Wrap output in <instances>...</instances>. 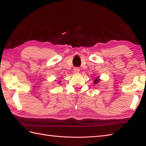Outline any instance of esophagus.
Instances as JSON below:
<instances>
[{
  "label": "esophagus",
  "instance_id": "esophagus-1",
  "mask_svg": "<svg viewBox=\"0 0 146 146\" xmlns=\"http://www.w3.org/2000/svg\"><path fill=\"white\" fill-rule=\"evenodd\" d=\"M73 72L75 73H78L80 72V68L75 67L73 70Z\"/></svg>",
  "mask_w": 146,
  "mask_h": 146
}]
</instances>
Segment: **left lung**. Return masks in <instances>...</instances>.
Wrapping results in <instances>:
<instances>
[{
  "instance_id": "left-lung-1",
  "label": "left lung",
  "mask_w": 146,
  "mask_h": 146,
  "mask_svg": "<svg viewBox=\"0 0 146 146\" xmlns=\"http://www.w3.org/2000/svg\"><path fill=\"white\" fill-rule=\"evenodd\" d=\"M98 82H99V79L97 78L94 80V83H95V84H97V83H98Z\"/></svg>"
}]
</instances>
